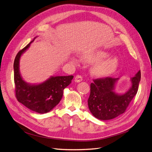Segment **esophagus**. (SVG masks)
Wrapping results in <instances>:
<instances>
[{"label": "esophagus", "mask_w": 152, "mask_h": 152, "mask_svg": "<svg viewBox=\"0 0 152 152\" xmlns=\"http://www.w3.org/2000/svg\"><path fill=\"white\" fill-rule=\"evenodd\" d=\"M75 82H80L82 80V77L81 75H77L75 77Z\"/></svg>", "instance_id": "1"}]
</instances>
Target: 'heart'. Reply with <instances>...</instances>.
<instances>
[{
	"mask_svg": "<svg viewBox=\"0 0 152 152\" xmlns=\"http://www.w3.org/2000/svg\"><path fill=\"white\" fill-rule=\"evenodd\" d=\"M110 53L102 50L87 51L83 55L84 58L89 63H96L91 68V72L95 76L104 77L110 75L116 70L118 65V59L116 56L107 58ZM73 61H75L74 59Z\"/></svg>",
	"mask_w": 152,
	"mask_h": 152,
	"instance_id": "obj_1",
	"label": "heart"
}]
</instances>
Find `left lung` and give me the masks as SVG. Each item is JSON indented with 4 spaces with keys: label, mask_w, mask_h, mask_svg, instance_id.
Returning <instances> with one entry per match:
<instances>
[{
    "label": "left lung",
    "mask_w": 152,
    "mask_h": 152,
    "mask_svg": "<svg viewBox=\"0 0 152 152\" xmlns=\"http://www.w3.org/2000/svg\"><path fill=\"white\" fill-rule=\"evenodd\" d=\"M118 79L107 77L94 80V82L91 84V93L87 101L88 107L93 115L99 120H111L125 112L138 90L141 72L139 70L131 78V86L123 94L115 92Z\"/></svg>",
    "instance_id": "8db88e82"
}]
</instances>
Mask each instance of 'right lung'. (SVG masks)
<instances>
[{
    "instance_id": "1",
    "label": "right lung",
    "mask_w": 152,
    "mask_h": 152,
    "mask_svg": "<svg viewBox=\"0 0 152 152\" xmlns=\"http://www.w3.org/2000/svg\"><path fill=\"white\" fill-rule=\"evenodd\" d=\"M37 37L17 54L14 61V79L18 102L32 111L42 114L50 112L58 105L63 97L64 89L70 84L73 76H50L39 84H30L23 79L20 71V58Z\"/></svg>"
}]
</instances>
